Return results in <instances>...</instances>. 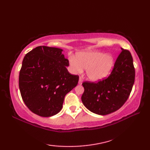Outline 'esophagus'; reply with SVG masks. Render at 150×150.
<instances>
[{"label": "esophagus", "instance_id": "obj_1", "mask_svg": "<svg viewBox=\"0 0 150 150\" xmlns=\"http://www.w3.org/2000/svg\"><path fill=\"white\" fill-rule=\"evenodd\" d=\"M82 77H80V78H79V84H82Z\"/></svg>", "mask_w": 150, "mask_h": 150}]
</instances>
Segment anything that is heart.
I'll return each mask as SVG.
<instances>
[{
    "instance_id": "1",
    "label": "heart",
    "mask_w": 150,
    "mask_h": 150,
    "mask_svg": "<svg viewBox=\"0 0 150 150\" xmlns=\"http://www.w3.org/2000/svg\"><path fill=\"white\" fill-rule=\"evenodd\" d=\"M71 65L76 73L86 69L88 77L92 81H98L106 77L113 68V57L100 52L82 53L77 56V60L72 59Z\"/></svg>"
}]
</instances>
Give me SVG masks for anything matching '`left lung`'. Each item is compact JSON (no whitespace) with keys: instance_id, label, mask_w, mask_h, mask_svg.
Segmentation results:
<instances>
[{"instance_id":"obj_1","label":"left lung","mask_w":150,"mask_h":150,"mask_svg":"<svg viewBox=\"0 0 150 150\" xmlns=\"http://www.w3.org/2000/svg\"><path fill=\"white\" fill-rule=\"evenodd\" d=\"M135 71L131 53L122 49L110 75L97 82L85 81L82 103L91 112L101 115L113 113L128 100L135 82Z\"/></svg>"}]
</instances>
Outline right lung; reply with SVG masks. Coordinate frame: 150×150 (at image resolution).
Listing matches in <instances>:
<instances>
[{
	"instance_id": "right-lung-1",
	"label": "right lung",
	"mask_w": 150,
	"mask_h": 150,
	"mask_svg": "<svg viewBox=\"0 0 150 150\" xmlns=\"http://www.w3.org/2000/svg\"><path fill=\"white\" fill-rule=\"evenodd\" d=\"M62 50L40 46L26 53L19 73L18 86L31 111L44 117L61 110L66 95L77 85L79 75L69 73Z\"/></svg>"
}]
</instances>
